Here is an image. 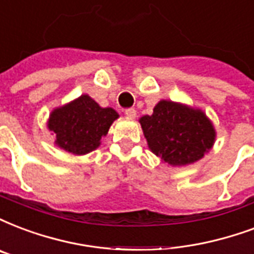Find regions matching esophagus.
Wrapping results in <instances>:
<instances>
[{
	"instance_id": "34e87169",
	"label": "esophagus",
	"mask_w": 254,
	"mask_h": 254,
	"mask_svg": "<svg viewBox=\"0 0 254 254\" xmlns=\"http://www.w3.org/2000/svg\"><path fill=\"white\" fill-rule=\"evenodd\" d=\"M125 114L128 119H135V116H136V111H135L134 108H127L125 111Z\"/></svg>"
}]
</instances>
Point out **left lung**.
Masks as SVG:
<instances>
[{
  "mask_svg": "<svg viewBox=\"0 0 254 254\" xmlns=\"http://www.w3.org/2000/svg\"><path fill=\"white\" fill-rule=\"evenodd\" d=\"M140 125L151 151L173 166L201 159L214 143L215 131L205 114L178 103L162 100Z\"/></svg>",
  "mask_w": 254,
  "mask_h": 254,
  "instance_id": "1",
  "label": "left lung"
}]
</instances>
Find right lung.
<instances>
[{
    "label": "right lung",
    "mask_w": 254,
    "mask_h": 254,
    "mask_svg": "<svg viewBox=\"0 0 254 254\" xmlns=\"http://www.w3.org/2000/svg\"><path fill=\"white\" fill-rule=\"evenodd\" d=\"M112 108H102L83 95L75 102L57 108L49 118V129L56 134V143L72 154H87L100 144L112 122L118 119Z\"/></svg>",
    "instance_id": "1"
}]
</instances>
